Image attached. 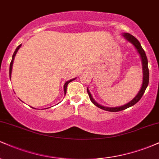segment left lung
Returning <instances> with one entry per match:
<instances>
[{
	"mask_svg": "<svg viewBox=\"0 0 159 159\" xmlns=\"http://www.w3.org/2000/svg\"><path fill=\"white\" fill-rule=\"evenodd\" d=\"M122 36L125 38V39L126 40V41L129 42V43H132V44L134 45V47L135 48L137 52H138V54H139L140 60H141V62H142L143 82H142V85H141V87H140V90H139V92L138 93V94L136 95L135 97L133 98L132 100H131L129 102L125 104V105H122V106H118V107H106V106H103V105L97 103L96 101H95L94 98H93L92 95H91L90 90H89L88 87H87V93H88L90 101L92 102L96 106L99 107V108L102 109V110H105V111H111V112H117V111L125 110V109L128 108V107H130L133 106L134 105H135L140 98H141L142 96H143L144 92H145L146 89H147V86L149 84V69H148V61H147V55H146V53L144 52L143 48H142L141 45H140L139 41H138V40L134 36L131 35L130 34H128V33H123V34H122Z\"/></svg>",
	"mask_w": 159,
	"mask_h": 159,
	"instance_id": "1",
	"label": "left lung"
}]
</instances>
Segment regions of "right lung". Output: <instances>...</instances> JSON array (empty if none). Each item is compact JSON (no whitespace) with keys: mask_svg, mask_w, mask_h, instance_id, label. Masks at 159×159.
<instances>
[{"mask_svg":"<svg viewBox=\"0 0 159 159\" xmlns=\"http://www.w3.org/2000/svg\"><path fill=\"white\" fill-rule=\"evenodd\" d=\"M21 44L19 45V46H18L17 48H16V51H15V52H14V53H13V55H12V61H11V63H10V79H11V74H12V65H13L14 59H15V57H16V54H17V52H18V51H19V49L20 48H21ZM76 78H72V79H70V80H69V81H67L65 82L64 86H63V88H64V94H65V95H66V93L67 85H68L69 83H70L71 81H74V80H75ZM33 108H34V107H33ZM34 109H35V108H34Z\"/></svg>","mask_w":159,"mask_h":159,"instance_id":"obj_1","label":"right lung"}]
</instances>
